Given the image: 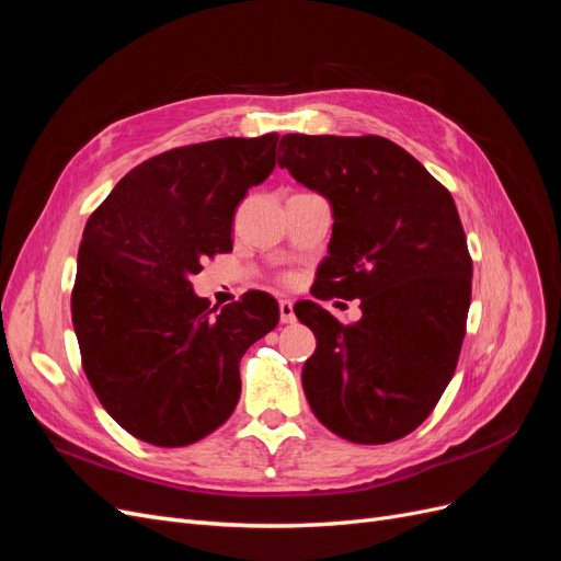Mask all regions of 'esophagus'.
<instances>
[{"mask_svg":"<svg viewBox=\"0 0 561 561\" xmlns=\"http://www.w3.org/2000/svg\"><path fill=\"white\" fill-rule=\"evenodd\" d=\"M278 309H280V322H285V325H290V322L297 320L290 299H280V301H278Z\"/></svg>","mask_w":561,"mask_h":561,"instance_id":"obj_1","label":"esophagus"}]
</instances>
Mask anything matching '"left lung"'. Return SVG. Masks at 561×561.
<instances>
[{
    "label": "left lung",
    "mask_w": 561,
    "mask_h": 561,
    "mask_svg": "<svg viewBox=\"0 0 561 561\" xmlns=\"http://www.w3.org/2000/svg\"><path fill=\"white\" fill-rule=\"evenodd\" d=\"M278 165L325 196L334 227L313 297L360 299L342 325L313 301L301 383L322 426L386 445L431 416L454 377L470 309L472 260L456 203L410 151L381 135H283Z\"/></svg>",
    "instance_id": "8db88e82"
}]
</instances>
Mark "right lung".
Returning a JSON list of instances; mask_svg holds the SVG:
<instances>
[{"mask_svg":"<svg viewBox=\"0 0 561 561\" xmlns=\"http://www.w3.org/2000/svg\"><path fill=\"white\" fill-rule=\"evenodd\" d=\"M278 133L168 149L135 165L89 217L72 322L81 365L133 437L186 447L231 416L243 353L278 325L245 293L222 311L192 290L201 262L231 250L236 206L276 165Z\"/></svg>","mask_w":561,"mask_h":561,"instance_id":"1","label":"right lung"}]
</instances>
